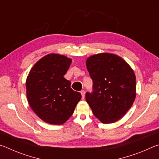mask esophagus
<instances>
[{"instance_id":"1","label":"esophagus","mask_w":159,"mask_h":159,"mask_svg":"<svg viewBox=\"0 0 159 159\" xmlns=\"http://www.w3.org/2000/svg\"><path fill=\"white\" fill-rule=\"evenodd\" d=\"M80 94H81V97H82V99H83L85 98V91L84 90H81L80 91Z\"/></svg>"}]
</instances>
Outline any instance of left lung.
Here are the masks:
<instances>
[{
  "instance_id": "obj_1",
  "label": "left lung",
  "mask_w": 159,
  "mask_h": 159,
  "mask_svg": "<svg viewBox=\"0 0 159 159\" xmlns=\"http://www.w3.org/2000/svg\"><path fill=\"white\" fill-rule=\"evenodd\" d=\"M93 81V92L86 93V102L102 123H113L121 118L136 98V77L122 57L102 52L86 60Z\"/></svg>"
}]
</instances>
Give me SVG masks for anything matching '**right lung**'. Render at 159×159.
Instances as JSON below:
<instances>
[{
  "label": "right lung",
  "instance_id": "right-lung-1",
  "mask_svg": "<svg viewBox=\"0 0 159 159\" xmlns=\"http://www.w3.org/2000/svg\"><path fill=\"white\" fill-rule=\"evenodd\" d=\"M72 60L51 53L37 61L26 80V98L32 110L44 122L61 125L71 116L81 95L64 79Z\"/></svg>",
  "mask_w": 159,
  "mask_h": 159
}]
</instances>
